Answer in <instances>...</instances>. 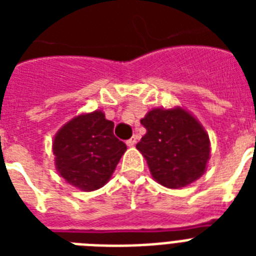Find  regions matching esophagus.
Returning <instances> with one entry per match:
<instances>
[{"mask_svg": "<svg viewBox=\"0 0 256 256\" xmlns=\"http://www.w3.org/2000/svg\"><path fill=\"white\" fill-rule=\"evenodd\" d=\"M136 144V136H132L130 140H126V144H128V148H132Z\"/></svg>", "mask_w": 256, "mask_h": 256, "instance_id": "obj_1", "label": "esophagus"}]
</instances>
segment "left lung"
Masks as SVG:
<instances>
[{
    "mask_svg": "<svg viewBox=\"0 0 256 256\" xmlns=\"http://www.w3.org/2000/svg\"><path fill=\"white\" fill-rule=\"evenodd\" d=\"M146 134L136 144L156 182L168 188L190 184L206 170L210 140L198 120L183 108L148 112Z\"/></svg>",
    "mask_w": 256,
    "mask_h": 256,
    "instance_id": "obj_1",
    "label": "left lung"
}]
</instances>
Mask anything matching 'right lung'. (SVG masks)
Instances as JSON below:
<instances>
[{
	"instance_id": "obj_1",
	"label": "right lung",
	"mask_w": 256,
	"mask_h": 256,
	"mask_svg": "<svg viewBox=\"0 0 256 256\" xmlns=\"http://www.w3.org/2000/svg\"><path fill=\"white\" fill-rule=\"evenodd\" d=\"M102 112L74 118L57 132L53 152L62 178L84 191L100 188L116 170L126 144L114 136Z\"/></svg>"
}]
</instances>
